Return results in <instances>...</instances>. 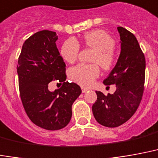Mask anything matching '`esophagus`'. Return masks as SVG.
I'll list each match as a JSON object with an SVG mask.
<instances>
[{
  "mask_svg": "<svg viewBox=\"0 0 158 158\" xmlns=\"http://www.w3.org/2000/svg\"><path fill=\"white\" fill-rule=\"evenodd\" d=\"M87 91H88V89L82 88V92H83V93H85V92H87Z\"/></svg>",
  "mask_w": 158,
  "mask_h": 158,
  "instance_id": "esophagus-1",
  "label": "esophagus"
}]
</instances>
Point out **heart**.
<instances>
[{
  "mask_svg": "<svg viewBox=\"0 0 158 158\" xmlns=\"http://www.w3.org/2000/svg\"><path fill=\"white\" fill-rule=\"evenodd\" d=\"M81 43L86 48L93 51L89 58V63L92 64H79L69 70V75L73 82L83 87H89L100 76L98 65L104 71H110L114 68L116 63L114 52L115 43L106 31L97 29L83 35ZM79 52V44L73 38L64 41L60 48V55L69 64H73L77 60Z\"/></svg>",
  "mask_w": 158,
  "mask_h": 158,
  "instance_id": "1",
  "label": "heart"
}]
</instances>
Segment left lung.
<instances>
[{"mask_svg": "<svg viewBox=\"0 0 158 158\" xmlns=\"http://www.w3.org/2000/svg\"><path fill=\"white\" fill-rule=\"evenodd\" d=\"M121 37V54L115 68L104 80V85H115L113 94L105 95L95 91L97 100L92 111L98 123L106 127H117L131 117L144 92L146 60L144 53L133 33L118 27Z\"/></svg>", "mask_w": 158, "mask_h": 158, "instance_id": "left-lung-1", "label": "left lung"}]
</instances>
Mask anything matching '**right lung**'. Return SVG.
<instances>
[{
  "label": "right lung",
  "instance_id": "right-lung-1",
  "mask_svg": "<svg viewBox=\"0 0 158 158\" xmlns=\"http://www.w3.org/2000/svg\"><path fill=\"white\" fill-rule=\"evenodd\" d=\"M55 31L43 30L23 43L18 58L20 96L27 115L37 127L57 131L69 123L72 105L81 94L75 83L66 80V65L60 56ZM58 80L61 88L53 92L48 84Z\"/></svg>",
  "mask_w": 158,
  "mask_h": 158
}]
</instances>
